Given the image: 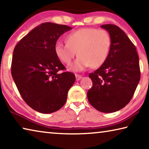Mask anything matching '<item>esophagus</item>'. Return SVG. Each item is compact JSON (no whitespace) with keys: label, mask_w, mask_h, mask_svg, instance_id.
Here are the masks:
<instances>
[{"label":"esophagus","mask_w":149,"mask_h":149,"mask_svg":"<svg viewBox=\"0 0 149 149\" xmlns=\"http://www.w3.org/2000/svg\"><path fill=\"white\" fill-rule=\"evenodd\" d=\"M82 76L81 75H79V74H75V79H76L77 81H79L81 79Z\"/></svg>","instance_id":"esophagus-1"}]
</instances>
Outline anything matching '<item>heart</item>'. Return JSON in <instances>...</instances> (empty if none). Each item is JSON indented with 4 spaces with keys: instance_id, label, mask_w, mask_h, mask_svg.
<instances>
[{
    "instance_id": "b5f03b06",
    "label": "heart",
    "mask_w": 149,
    "mask_h": 149,
    "mask_svg": "<svg viewBox=\"0 0 149 149\" xmlns=\"http://www.w3.org/2000/svg\"><path fill=\"white\" fill-rule=\"evenodd\" d=\"M111 44V36L107 30L84 27L68 35L66 42H57L54 50L58 58L67 65L71 64L77 52L79 56L70 69L81 72L89 66H101L108 58Z\"/></svg>"
}]
</instances>
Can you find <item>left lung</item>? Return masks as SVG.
I'll return each instance as SVG.
<instances>
[{
    "mask_svg": "<svg viewBox=\"0 0 149 149\" xmlns=\"http://www.w3.org/2000/svg\"><path fill=\"white\" fill-rule=\"evenodd\" d=\"M109 33L112 44L108 58L89 77L93 86L87 92L91 104L100 112H114L132 99L140 80L139 56L136 48L119 27L101 26Z\"/></svg>",
    "mask_w": 149,
    "mask_h": 149,
    "instance_id": "left-lung-1",
    "label": "left lung"
}]
</instances>
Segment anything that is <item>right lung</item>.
Segmentation results:
<instances>
[{
    "mask_svg": "<svg viewBox=\"0 0 149 149\" xmlns=\"http://www.w3.org/2000/svg\"><path fill=\"white\" fill-rule=\"evenodd\" d=\"M71 29L65 25L45 22L33 29L14 49L12 77L22 99L39 112L49 114L60 109L75 82L73 73H59L65 68L54 50L59 37Z\"/></svg>",
    "mask_w": 149,
    "mask_h": 149,
    "instance_id": "obj_1",
    "label": "right lung"
}]
</instances>
